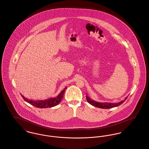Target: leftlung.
<instances>
[{"label":"left lung","instance_id":"left-lung-1","mask_svg":"<svg viewBox=\"0 0 149 149\" xmlns=\"http://www.w3.org/2000/svg\"><path fill=\"white\" fill-rule=\"evenodd\" d=\"M127 97H127L125 100L120 101V102L116 103H99V102H95L92 99H91L88 96H87V95L86 96V100L89 104H91V105L95 107H98L100 108H103V109H109V108L118 106L121 104H122L126 100V99L127 98Z\"/></svg>","mask_w":149,"mask_h":149}]
</instances>
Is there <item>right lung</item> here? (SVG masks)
<instances>
[{"instance_id": "1", "label": "right lung", "mask_w": 149, "mask_h": 149, "mask_svg": "<svg viewBox=\"0 0 149 149\" xmlns=\"http://www.w3.org/2000/svg\"><path fill=\"white\" fill-rule=\"evenodd\" d=\"M66 88H65L64 90H63L56 98H51L49 99H45V100H31V99H27V98H25L22 94L21 95L22 98L26 102H28L31 105L36 107L40 108H51L52 107L56 106L61 102V99L64 97V94Z\"/></svg>"}]
</instances>
